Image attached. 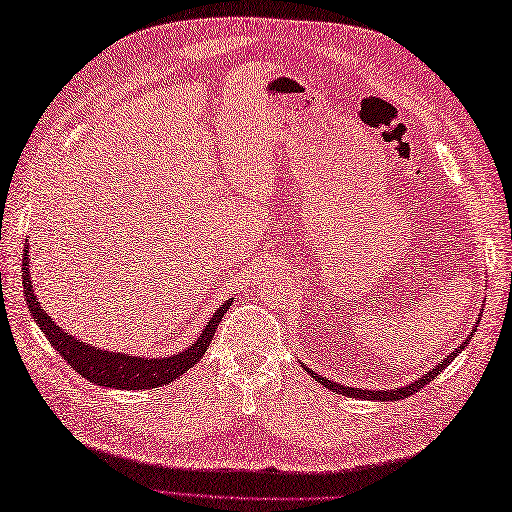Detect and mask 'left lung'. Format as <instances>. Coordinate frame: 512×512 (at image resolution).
Segmentation results:
<instances>
[{"label": "left lung", "mask_w": 512, "mask_h": 512, "mask_svg": "<svg viewBox=\"0 0 512 512\" xmlns=\"http://www.w3.org/2000/svg\"><path fill=\"white\" fill-rule=\"evenodd\" d=\"M480 319H482V312L477 314V323H480ZM475 330H477V325L475 328L469 332V336H466V341H471V336L475 334ZM466 341H462L460 343V347H455V350L447 356V358H442V361L433 367V369H429L427 374H422L420 378H416L413 380V383H409V385H402V387H396V389H358V387H347V385H341V383H336V380H328L325 376H321V374H314L310 367H306L303 365V369H306V372L314 378V380H319V383L323 385V387H328L330 391H336V394H343V396H350V398H363V400H378V402H394V400H402V398H407V396H411V394H416V391H420L424 385H429L433 378H436L444 367H449V363L453 361L455 356H460L462 354V350L466 347Z\"/></svg>", "instance_id": "obj_1"}]
</instances>
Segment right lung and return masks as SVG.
<instances>
[{
    "label": "right lung",
    "instance_id": "obj_1",
    "mask_svg": "<svg viewBox=\"0 0 512 512\" xmlns=\"http://www.w3.org/2000/svg\"><path fill=\"white\" fill-rule=\"evenodd\" d=\"M30 244L24 246V262H21V284H24V299L28 303V310L32 319L37 321L39 330L48 336L54 350H57L63 361L79 372L90 383L110 389H156L162 385H169L173 380L180 378L184 372L200 361L204 352L209 350V343L213 341V334L220 325L226 310L231 308L233 299H226L220 308L213 312L211 321L204 325L198 339H195L187 350L176 352L171 356H132L125 352H110L103 347H94L92 343H83L76 339L68 330L59 328L57 323L48 317V312L41 308V303L35 295L30 279Z\"/></svg>",
    "mask_w": 512,
    "mask_h": 512
}]
</instances>
